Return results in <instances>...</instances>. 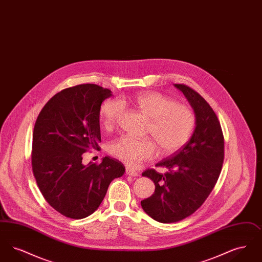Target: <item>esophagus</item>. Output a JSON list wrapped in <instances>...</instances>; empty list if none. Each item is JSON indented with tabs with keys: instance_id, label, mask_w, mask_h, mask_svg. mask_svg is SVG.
Listing matches in <instances>:
<instances>
[{
	"instance_id": "obj_1",
	"label": "esophagus",
	"mask_w": 262,
	"mask_h": 262,
	"mask_svg": "<svg viewBox=\"0 0 262 262\" xmlns=\"http://www.w3.org/2000/svg\"><path fill=\"white\" fill-rule=\"evenodd\" d=\"M125 174H127V176H132V177H137L139 174V173L136 171V170H134V169H130V168H126L125 169Z\"/></svg>"
}]
</instances>
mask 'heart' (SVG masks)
<instances>
[{"label":"heart","instance_id":"heart-1","mask_svg":"<svg viewBox=\"0 0 262 262\" xmlns=\"http://www.w3.org/2000/svg\"><path fill=\"white\" fill-rule=\"evenodd\" d=\"M125 104V100H113L102 106L100 117L104 128L111 129L117 124ZM134 104L149 119L147 133L157 143L150 138L120 137L110 145V152L114 157L135 168L154 157L157 151L156 144L163 154H172L187 143L195 122L190 109L178 105L174 100L155 91L137 94L134 98Z\"/></svg>","mask_w":262,"mask_h":262}]
</instances>
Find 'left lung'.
Instances as JSON below:
<instances>
[{"instance_id":"1","label":"left lung","mask_w":262,"mask_h":262,"mask_svg":"<svg viewBox=\"0 0 262 262\" xmlns=\"http://www.w3.org/2000/svg\"><path fill=\"white\" fill-rule=\"evenodd\" d=\"M174 88L183 92L193 109L195 127L184 147L156 164L168 172L148 169L142 173L153 181L155 191L141 201V207L161 223L178 222L196 211L210 194L224 160V137L210 105L187 85Z\"/></svg>"}]
</instances>
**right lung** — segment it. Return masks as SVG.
<instances>
[{"instance_id":"right-lung-1","label":"right lung","mask_w":262,"mask_h":262,"mask_svg":"<svg viewBox=\"0 0 262 262\" xmlns=\"http://www.w3.org/2000/svg\"><path fill=\"white\" fill-rule=\"evenodd\" d=\"M112 91L96 84L66 88L38 116L32 138V171L46 201L63 216L82 219L104 200L125 166L104 157L99 165L82 163V154L99 150L100 109Z\"/></svg>"}]
</instances>
